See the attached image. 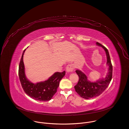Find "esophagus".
<instances>
[{
  "mask_svg": "<svg viewBox=\"0 0 129 129\" xmlns=\"http://www.w3.org/2000/svg\"><path fill=\"white\" fill-rule=\"evenodd\" d=\"M74 66L73 64H68L66 68V70L67 72H72L74 69Z\"/></svg>",
  "mask_w": 129,
  "mask_h": 129,
  "instance_id": "obj_1",
  "label": "esophagus"
}]
</instances>
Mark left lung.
<instances>
[{
  "instance_id": "8db88e82",
  "label": "left lung",
  "mask_w": 129,
  "mask_h": 129,
  "mask_svg": "<svg viewBox=\"0 0 129 129\" xmlns=\"http://www.w3.org/2000/svg\"><path fill=\"white\" fill-rule=\"evenodd\" d=\"M98 46H101L105 51L107 57V64L109 66L108 73L104 78L92 82L88 80L87 76L80 70H76V72L79 76V81L75 86L76 91L82 98L88 99L97 97L101 95L109 86L112 78L113 67L108 50L98 42L96 43Z\"/></svg>"
}]
</instances>
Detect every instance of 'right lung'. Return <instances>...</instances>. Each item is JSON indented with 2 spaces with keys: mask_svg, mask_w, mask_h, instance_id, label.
Here are the masks:
<instances>
[{
  "mask_svg": "<svg viewBox=\"0 0 129 129\" xmlns=\"http://www.w3.org/2000/svg\"><path fill=\"white\" fill-rule=\"evenodd\" d=\"M26 50L23 51L19 65L18 75L21 86L27 94L33 99L40 101H49L56 92L60 81L64 77L65 72L55 73L45 81L36 83L31 82L26 77L23 61V56Z\"/></svg>",
  "mask_w": 129,
  "mask_h": 129,
  "instance_id": "right-lung-1",
  "label": "right lung"
}]
</instances>
